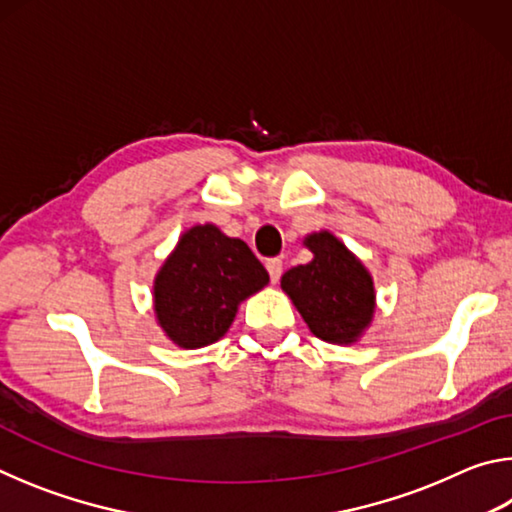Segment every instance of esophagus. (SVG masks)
Listing matches in <instances>:
<instances>
[{
    "instance_id": "34e87169",
    "label": "esophagus",
    "mask_w": 512,
    "mask_h": 512,
    "mask_svg": "<svg viewBox=\"0 0 512 512\" xmlns=\"http://www.w3.org/2000/svg\"><path fill=\"white\" fill-rule=\"evenodd\" d=\"M266 271H268V275H271V282L275 284L277 280H280V275H282V259L280 257L266 259Z\"/></svg>"
}]
</instances>
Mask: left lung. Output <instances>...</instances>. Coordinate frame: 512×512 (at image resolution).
Wrapping results in <instances>:
<instances>
[{"label":"left lung","instance_id":"obj_1","mask_svg":"<svg viewBox=\"0 0 512 512\" xmlns=\"http://www.w3.org/2000/svg\"><path fill=\"white\" fill-rule=\"evenodd\" d=\"M305 244L314 259L284 273L282 289L318 339L329 343L357 341L375 311L372 277L329 232L309 235Z\"/></svg>","mask_w":512,"mask_h":512}]
</instances>
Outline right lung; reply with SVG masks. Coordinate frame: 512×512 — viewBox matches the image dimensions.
Returning a JSON list of instances; mask_svg holds the SVG:
<instances>
[{"instance_id": "1", "label": "right lung", "mask_w": 512, "mask_h": 512, "mask_svg": "<svg viewBox=\"0 0 512 512\" xmlns=\"http://www.w3.org/2000/svg\"><path fill=\"white\" fill-rule=\"evenodd\" d=\"M266 284V268L246 241L210 223L194 225L155 277V314L180 348H203L228 332L239 302Z\"/></svg>"}]
</instances>
